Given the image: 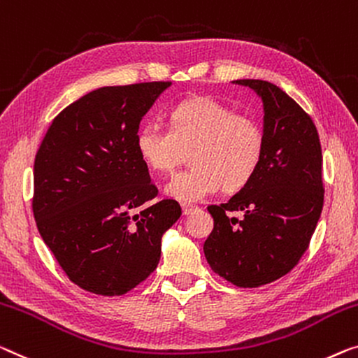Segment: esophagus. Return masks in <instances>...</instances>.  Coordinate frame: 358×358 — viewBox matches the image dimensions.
<instances>
[{"mask_svg": "<svg viewBox=\"0 0 358 358\" xmlns=\"http://www.w3.org/2000/svg\"><path fill=\"white\" fill-rule=\"evenodd\" d=\"M181 209H183L185 215H189L191 212H194L197 209V206L189 204V202H181Z\"/></svg>", "mask_w": 358, "mask_h": 358, "instance_id": "obj_1", "label": "esophagus"}]
</instances>
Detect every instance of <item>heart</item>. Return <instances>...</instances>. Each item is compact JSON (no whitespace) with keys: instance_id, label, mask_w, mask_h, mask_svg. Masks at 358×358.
<instances>
[{"instance_id":"b5f03b06","label":"heart","mask_w":358,"mask_h":358,"mask_svg":"<svg viewBox=\"0 0 358 358\" xmlns=\"http://www.w3.org/2000/svg\"><path fill=\"white\" fill-rule=\"evenodd\" d=\"M136 151L159 175L173 172L189 154L193 167L175 175L167 193L185 202L199 201L220 188L243 189L262 164L265 135L255 117L210 96H196L170 110L169 128L156 122L143 125Z\"/></svg>"}]
</instances>
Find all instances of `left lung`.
Returning a JSON list of instances; mask_svg holds the SVG:
<instances>
[{
    "label": "left lung",
    "instance_id": "1",
    "mask_svg": "<svg viewBox=\"0 0 358 358\" xmlns=\"http://www.w3.org/2000/svg\"><path fill=\"white\" fill-rule=\"evenodd\" d=\"M236 83L264 101V159L230 201L207 207L213 230L204 254L231 285L259 287L289 273L308 249L323 209V156L310 115L281 88L264 80Z\"/></svg>",
    "mask_w": 358,
    "mask_h": 358
}]
</instances>
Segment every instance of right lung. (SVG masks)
Returning a JSON list of instances; mask_svg holds the SVG:
<instances>
[{
  "instance_id": "obj_1",
  "label": "right lung",
  "mask_w": 358,
  "mask_h": 358,
  "mask_svg": "<svg viewBox=\"0 0 358 358\" xmlns=\"http://www.w3.org/2000/svg\"><path fill=\"white\" fill-rule=\"evenodd\" d=\"M170 82L104 87L51 122L34 165L31 209L43 241L82 289L122 296L161 259V238L181 215L136 151L140 122ZM140 208L136 214L134 210Z\"/></svg>"
}]
</instances>
